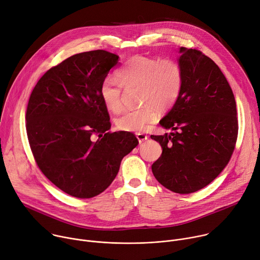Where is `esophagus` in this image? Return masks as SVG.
Instances as JSON below:
<instances>
[{
  "label": "esophagus",
  "mask_w": 260,
  "mask_h": 260,
  "mask_svg": "<svg viewBox=\"0 0 260 260\" xmlns=\"http://www.w3.org/2000/svg\"><path fill=\"white\" fill-rule=\"evenodd\" d=\"M136 137H137V139H138V141H139L140 143H142V142L148 140V136L145 135V134H143V133H137V134H136Z\"/></svg>",
  "instance_id": "esophagus-1"
}]
</instances>
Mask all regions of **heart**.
Returning <instances> with one entry per match:
<instances>
[{"instance_id": "heart-1", "label": "heart", "mask_w": 260, "mask_h": 260, "mask_svg": "<svg viewBox=\"0 0 260 260\" xmlns=\"http://www.w3.org/2000/svg\"><path fill=\"white\" fill-rule=\"evenodd\" d=\"M116 80L106 78L100 86V95L112 112L121 109V88L139 86L141 103L138 109L124 110L115 119L116 126L125 132L141 133L157 118V108L167 109L178 99L183 82L181 66L174 59L134 56L116 73Z\"/></svg>"}]
</instances>
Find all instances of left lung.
Instances as JSON below:
<instances>
[{
    "label": "left lung",
    "instance_id": "obj_1",
    "mask_svg": "<svg viewBox=\"0 0 260 260\" xmlns=\"http://www.w3.org/2000/svg\"><path fill=\"white\" fill-rule=\"evenodd\" d=\"M179 53L182 88L159 121L174 133L151 136L162 148L152 173L166 188L187 194L207 186L229 164L238 118L235 95L219 67L196 49L180 47Z\"/></svg>",
    "mask_w": 260,
    "mask_h": 260
}]
</instances>
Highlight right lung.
<instances>
[{
    "mask_svg": "<svg viewBox=\"0 0 260 260\" xmlns=\"http://www.w3.org/2000/svg\"><path fill=\"white\" fill-rule=\"evenodd\" d=\"M119 56L105 50L72 55L36 84L26 109V134L37 165L63 192L93 198L115 179L139 144L129 132H108L100 86Z\"/></svg>",
    "mask_w": 260,
    "mask_h": 260,
    "instance_id": "add662e5",
    "label": "right lung"
}]
</instances>
